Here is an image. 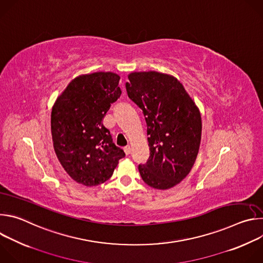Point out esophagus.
<instances>
[{"label": "esophagus", "instance_id": "esophagus-1", "mask_svg": "<svg viewBox=\"0 0 263 263\" xmlns=\"http://www.w3.org/2000/svg\"><path fill=\"white\" fill-rule=\"evenodd\" d=\"M124 151H125L126 155H130L132 153V147L130 145H127L124 147Z\"/></svg>", "mask_w": 263, "mask_h": 263}]
</instances>
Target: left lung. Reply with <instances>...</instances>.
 <instances>
[{
	"label": "left lung",
	"mask_w": 263,
	"mask_h": 263,
	"mask_svg": "<svg viewBox=\"0 0 263 263\" xmlns=\"http://www.w3.org/2000/svg\"><path fill=\"white\" fill-rule=\"evenodd\" d=\"M128 97L142 110L149 157L138 171L145 184L168 190L192 171L201 143L198 106L174 76L155 70L129 73Z\"/></svg>",
	"instance_id": "obj_1"
}]
</instances>
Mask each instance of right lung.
Returning a JSON list of instances; mask_svg holds the SVG:
<instances>
[{
	"instance_id": "obj_1",
	"label": "right lung",
	"mask_w": 263,
	"mask_h": 263,
	"mask_svg": "<svg viewBox=\"0 0 263 263\" xmlns=\"http://www.w3.org/2000/svg\"><path fill=\"white\" fill-rule=\"evenodd\" d=\"M121 93L118 73L97 71L72 79L53 105L51 132L55 153L68 176L82 185L104 183L125 157L102 124Z\"/></svg>"
}]
</instances>
